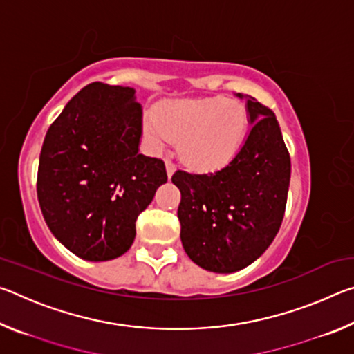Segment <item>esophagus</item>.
<instances>
[{"label":"esophagus","mask_w":354,"mask_h":354,"mask_svg":"<svg viewBox=\"0 0 354 354\" xmlns=\"http://www.w3.org/2000/svg\"><path fill=\"white\" fill-rule=\"evenodd\" d=\"M165 170H167V176L171 178L173 173L176 170V165L171 162V160H165Z\"/></svg>","instance_id":"esophagus-1"}]
</instances>
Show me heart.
Masks as SVG:
<instances>
[{"label":"heart","instance_id":"1","mask_svg":"<svg viewBox=\"0 0 354 354\" xmlns=\"http://www.w3.org/2000/svg\"><path fill=\"white\" fill-rule=\"evenodd\" d=\"M156 148L178 143L179 158L196 170H215L234 158L248 131V112L225 97L165 101L143 122Z\"/></svg>","mask_w":354,"mask_h":354}]
</instances>
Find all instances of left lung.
Listing matches in <instances>:
<instances>
[{"label": "left lung", "mask_w": 354, "mask_h": 354, "mask_svg": "<svg viewBox=\"0 0 354 354\" xmlns=\"http://www.w3.org/2000/svg\"><path fill=\"white\" fill-rule=\"evenodd\" d=\"M250 133L223 169L178 170L171 183L181 192L178 218L184 251L214 273H234L261 257L277 237L290 183V156L273 111L250 95Z\"/></svg>", "instance_id": "8db88e82"}]
</instances>
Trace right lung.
I'll use <instances>...</instances> for the list:
<instances>
[{"mask_svg": "<svg viewBox=\"0 0 354 354\" xmlns=\"http://www.w3.org/2000/svg\"><path fill=\"white\" fill-rule=\"evenodd\" d=\"M142 106L133 87L92 82L64 107L40 151L37 196L48 227L84 261L127 253L159 185L160 159L139 153Z\"/></svg>", "mask_w": 354, "mask_h": 354, "instance_id": "obj_1", "label": "right lung"}]
</instances>
